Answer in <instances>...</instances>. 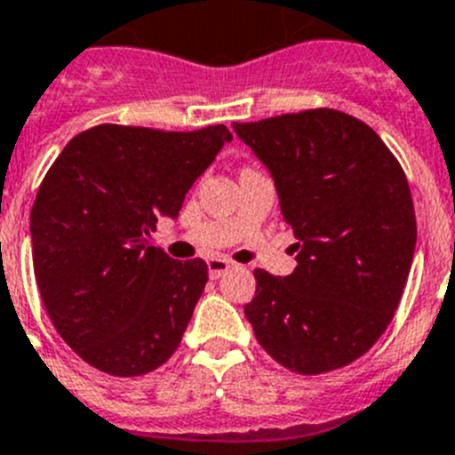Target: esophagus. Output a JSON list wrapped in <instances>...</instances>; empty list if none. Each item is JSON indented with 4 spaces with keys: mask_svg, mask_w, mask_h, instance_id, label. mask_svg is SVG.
Instances as JSON below:
<instances>
[{
    "mask_svg": "<svg viewBox=\"0 0 455 455\" xmlns=\"http://www.w3.org/2000/svg\"><path fill=\"white\" fill-rule=\"evenodd\" d=\"M207 269H209V275H212V278H220V275H225L228 271L232 269V262L230 259H223V258H209Z\"/></svg>",
    "mask_w": 455,
    "mask_h": 455,
    "instance_id": "34e87169",
    "label": "esophagus"
}]
</instances>
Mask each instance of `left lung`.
<instances>
[{
	"label": "left lung",
	"instance_id": "left-lung-1",
	"mask_svg": "<svg viewBox=\"0 0 455 455\" xmlns=\"http://www.w3.org/2000/svg\"><path fill=\"white\" fill-rule=\"evenodd\" d=\"M274 177L292 225L297 269H255L243 306L267 355L299 375L336 371L389 327L401 304L417 219L401 163L356 116L329 108L232 124Z\"/></svg>",
	"mask_w": 455,
	"mask_h": 455
}]
</instances>
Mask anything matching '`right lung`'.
<instances>
[{"label":"right lung","mask_w":455,"mask_h":455,"mask_svg":"<svg viewBox=\"0 0 455 455\" xmlns=\"http://www.w3.org/2000/svg\"><path fill=\"white\" fill-rule=\"evenodd\" d=\"M232 133L100 124L64 147L32 207L34 274L66 345L116 378L163 366L207 285V265L151 246Z\"/></svg>","instance_id":"obj_1"}]
</instances>
